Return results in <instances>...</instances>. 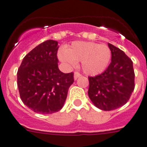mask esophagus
Masks as SVG:
<instances>
[{
	"instance_id": "esophagus-1",
	"label": "esophagus",
	"mask_w": 147,
	"mask_h": 147,
	"mask_svg": "<svg viewBox=\"0 0 147 147\" xmlns=\"http://www.w3.org/2000/svg\"><path fill=\"white\" fill-rule=\"evenodd\" d=\"M80 76H81V74H80V72H75V73H74V79H75V80H77V79L78 78H80Z\"/></svg>"
}]
</instances>
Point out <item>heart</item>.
<instances>
[{
  "label": "heart",
  "instance_id": "obj_1",
  "mask_svg": "<svg viewBox=\"0 0 147 147\" xmlns=\"http://www.w3.org/2000/svg\"><path fill=\"white\" fill-rule=\"evenodd\" d=\"M59 59L65 64L75 67L77 61H82V68L88 75H98L109 64L111 53L105 45L94 42H75L65 51L59 52Z\"/></svg>",
  "mask_w": 147,
  "mask_h": 147
}]
</instances>
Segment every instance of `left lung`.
<instances>
[{"label": "left lung", "instance_id": "1", "mask_svg": "<svg viewBox=\"0 0 147 147\" xmlns=\"http://www.w3.org/2000/svg\"><path fill=\"white\" fill-rule=\"evenodd\" d=\"M108 47L111 51V64L100 75L88 77V96L102 111H112L126 104L135 88L132 60L118 47L110 43Z\"/></svg>", "mask_w": 147, "mask_h": 147}]
</instances>
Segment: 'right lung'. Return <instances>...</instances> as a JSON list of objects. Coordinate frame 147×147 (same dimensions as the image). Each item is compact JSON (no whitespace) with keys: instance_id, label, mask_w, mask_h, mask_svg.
Returning a JSON list of instances; mask_svg holds the SVG:
<instances>
[{"instance_id":"right-lung-1","label":"right lung","mask_w":147,"mask_h":147,"mask_svg":"<svg viewBox=\"0 0 147 147\" xmlns=\"http://www.w3.org/2000/svg\"><path fill=\"white\" fill-rule=\"evenodd\" d=\"M58 42L47 40L22 59L18 71V86L22 102L33 111L51 114L64 106L73 72L64 73L58 67Z\"/></svg>"}]
</instances>
